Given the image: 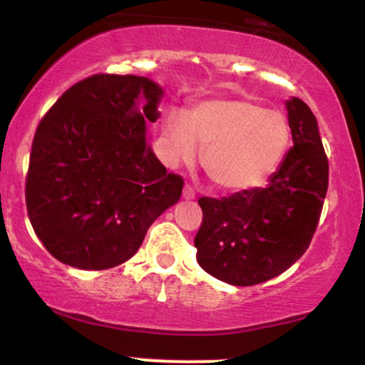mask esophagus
I'll return each mask as SVG.
<instances>
[{
    "label": "esophagus",
    "mask_w": 365,
    "mask_h": 365,
    "mask_svg": "<svg viewBox=\"0 0 365 365\" xmlns=\"http://www.w3.org/2000/svg\"><path fill=\"white\" fill-rule=\"evenodd\" d=\"M195 197V192H194V188H192L190 185H185L183 187V199L185 200H192Z\"/></svg>",
    "instance_id": "esophagus-1"
}]
</instances>
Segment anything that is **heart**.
<instances>
[{
    "label": "heart",
    "instance_id": "obj_1",
    "mask_svg": "<svg viewBox=\"0 0 365 365\" xmlns=\"http://www.w3.org/2000/svg\"><path fill=\"white\" fill-rule=\"evenodd\" d=\"M163 154L170 166L194 163L202 145V165L216 187L245 192L261 187L283 163L292 127L279 111L242 99L204 101L185 116L171 111L161 128Z\"/></svg>",
    "mask_w": 365,
    "mask_h": 365
}]
</instances>
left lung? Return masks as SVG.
<instances>
[{"label": "left lung", "instance_id": "obj_1", "mask_svg": "<svg viewBox=\"0 0 365 365\" xmlns=\"http://www.w3.org/2000/svg\"><path fill=\"white\" fill-rule=\"evenodd\" d=\"M293 145L266 187L202 197L197 262L235 287H252L284 273L311 244L328 190V158L319 127L302 99L287 104Z\"/></svg>", "mask_w": 365, "mask_h": 365}]
</instances>
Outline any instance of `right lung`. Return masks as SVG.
Masks as SVG:
<instances>
[{"label":"right lung","instance_id":"add662e5","mask_svg":"<svg viewBox=\"0 0 365 365\" xmlns=\"http://www.w3.org/2000/svg\"><path fill=\"white\" fill-rule=\"evenodd\" d=\"M165 91L148 77L92 75L70 87L36 130L25 200L37 238L77 269H110L139 250L178 202L183 180L149 144Z\"/></svg>","mask_w":365,"mask_h":365}]
</instances>
